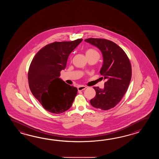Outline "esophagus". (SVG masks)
<instances>
[{"mask_svg": "<svg viewBox=\"0 0 159 159\" xmlns=\"http://www.w3.org/2000/svg\"><path fill=\"white\" fill-rule=\"evenodd\" d=\"M86 88H87V87H86L84 86H80L78 87V91H82V90H84Z\"/></svg>", "mask_w": 159, "mask_h": 159, "instance_id": "34e87169", "label": "esophagus"}]
</instances>
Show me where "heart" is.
Wrapping results in <instances>:
<instances>
[{
	"label": "heart",
	"mask_w": 159,
	"mask_h": 159,
	"mask_svg": "<svg viewBox=\"0 0 159 159\" xmlns=\"http://www.w3.org/2000/svg\"><path fill=\"white\" fill-rule=\"evenodd\" d=\"M98 54V52L97 51L94 50V49H88V51L86 52V54Z\"/></svg>",
	"instance_id": "1"
}]
</instances>
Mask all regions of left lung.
Returning <instances> with one entry per match:
<instances>
[{
    "instance_id": "obj_1",
    "label": "left lung",
    "mask_w": 159,
    "mask_h": 159,
    "mask_svg": "<svg viewBox=\"0 0 159 159\" xmlns=\"http://www.w3.org/2000/svg\"><path fill=\"white\" fill-rule=\"evenodd\" d=\"M84 41L101 52L103 61L100 73L107 80L103 89L94 87L96 95L90 103L95 108L108 110L121 101L127 90L132 76L130 61L122 48L111 41L94 38Z\"/></svg>"
}]
</instances>
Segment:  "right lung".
Returning <instances> with one entry per match:
<instances>
[{
    "label": "right lung",
    "instance_id": "1",
    "mask_svg": "<svg viewBox=\"0 0 159 159\" xmlns=\"http://www.w3.org/2000/svg\"><path fill=\"white\" fill-rule=\"evenodd\" d=\"M82 41L48 44L30 63L28 75L30 91L48 111L58 114L71 107L78 90L62 81L60 72L66 68L69 54Z\"/></svg>",
    "mask_w": 159,
    "mask_h": 159
}]
</instances>
